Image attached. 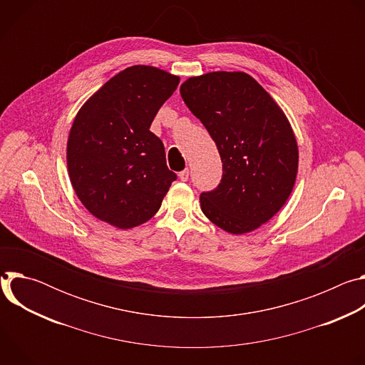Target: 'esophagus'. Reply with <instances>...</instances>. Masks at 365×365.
<instances>
[{"label": "esophagus", "mask_w": 365, "mask_h": 365, "mask_svg": "<svg viewBox=\"0 0 365 365\" xmlns=\"http://www.w3.org/2000/svg\"><path fill=\"white\" fill-rule=\"evenodd\" d=\"M179 178H180V180L186 182V180L189 179V169H185V170H182V172L179 173Z\"/></svg>", "instance_id": "1"}]
</instances>
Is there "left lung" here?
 I'll list each match as a JSON object with an SVG mask.
<instances>
[{"label": "left lung", "mask_w": 365, "mask_h": 365, "mask_svg": "<svg viewBox=\"0 0 365 365\" xmlns=\"http://www.w3.org/2000/svg\"><path fill=\"white\" fill-rule=\"evenodd\" d=\"M180 95L222 162L220 185L200 193L202 212L231 234L267 222L286 203L297 175V144L283 111L244 72L190 78Z\"/></svg>", "instance_id": "1"}]
</instances>
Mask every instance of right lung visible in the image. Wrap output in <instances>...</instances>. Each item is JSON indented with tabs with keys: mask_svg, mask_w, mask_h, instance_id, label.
<instances>
[{
	"mask_svg": "<svg viewBox=\"0 0 365 365\" xmlns=\"http://www.w3.org/2000/svg\"><path fill=\"white\" fill-rule=\"evenodd\" d=\"M179 78L131 66L111 78L78 113L68 140V170L86 210L127 230L159 211L176 173L165 145L150 131Z\"/></svg>",
	"mask_w": 365,
	"mask_h": 365,
	"instance_id": "obj_1",
	"label": "right lung"
}]
</instances>
